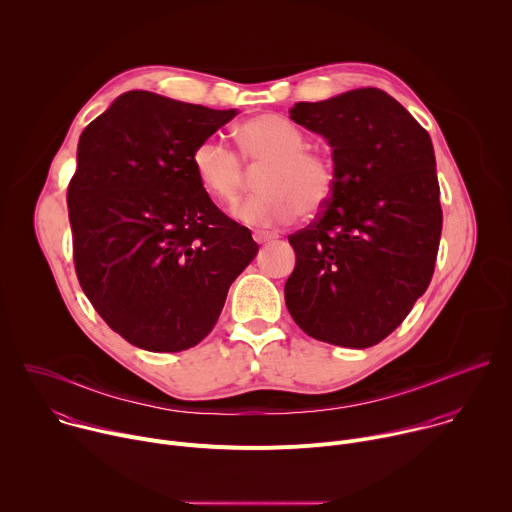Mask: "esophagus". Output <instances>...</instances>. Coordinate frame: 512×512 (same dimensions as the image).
I'll use <instances>...</instances> for the list:
<instances>
[{
	"instance_id": "obj_1",
	"label": "esophagus",
	"mask_w": 512,
	"mask_h": 512,
	"mask_svg": "<svg viewBox=\"0 0 512 512\" xmlns=\"http://www.w3.org/2000/svg\"><path fill=\"white\" fill-rule=\"evenodd\" d=\"M253 239L261 245V243H269V241L279 239V235L273 233V231H255V233H253Z\"/></svg>"
}]
</instances>
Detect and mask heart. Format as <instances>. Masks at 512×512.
<instances>
[{"label":"heart","mask_w":512,"mask_h":512,"mask_svg":"<svg viewBox=\"0 0 512 512\" xmlns=\"http://www.w3.org/2000/svg\"><path fill=\"white\" fill-rule=\"evenodd\" d=\"M239 152L216 139L200 141L192 152L196 180L218 202H233L245 186L244 158L263 166L257 176L259 192L243 198L233 214L249 225H283L302 214L320 212L332 198L336 168L328 154L308 148L306 133L289 119L263 113L235 129Z\"/></svg>","instance_id":"b5f03b06"}]
</instances>
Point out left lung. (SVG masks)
<instances>
[{
    "mask_svg": "<svg viewBox=\"0 0 512 512\" xmlns=\"http://www.w3.org/2000/svg\"><path fill=\"white\" fill-rule=\"evenodd\" d=\"M289 117L332 148L336 186L289 235L296 267L285 306L312 338L369 348L387 338L431 281L442 237L429 133L381 89L296 103Z\"/></svg>",
    "mask_w": 512,
    "mask_h": 512,
    "instance_id": "left-lung-1",
    "label": "left lung"
}]
</instances>
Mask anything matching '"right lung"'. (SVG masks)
I'll list each match as a JSON object with an SVG mask.
<instances>
[{
    "label": "right lung",
    "mask_w": 512,
    "mask_h": 512,
    "mask_svg": "<svg viewBox=\"0 0 512 512\" xmlns=\"http://www.w3.org/2000/svg\"><path fill=\"white\" fill-rule=\"evenodd\" d=\"M235 115L129 91L81 133L66 192L72 257L93 308L133 346H196L259 251L192 170L196 145Z\"/></svg>",
    "instance_id": "obj_1"
}]
</instances>
